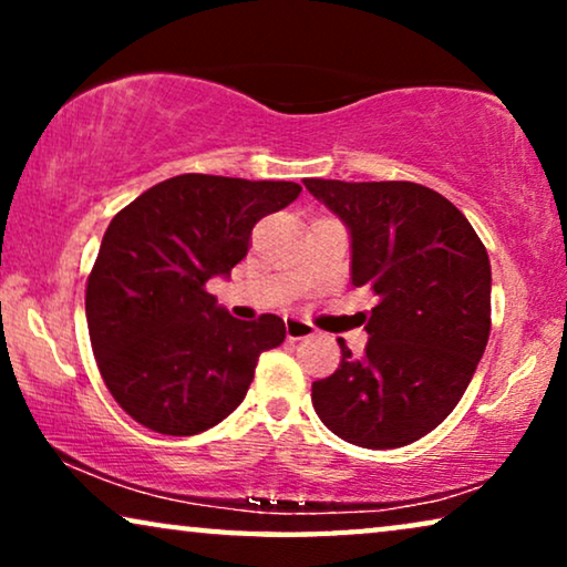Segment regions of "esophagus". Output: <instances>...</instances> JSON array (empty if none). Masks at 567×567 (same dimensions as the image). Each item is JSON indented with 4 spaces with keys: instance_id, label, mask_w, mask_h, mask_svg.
<instances>
[{
    "instance_id": "esophagus-1",
    "label": "esophagus",
    "mask_w": 567,
    "mask_h": 567,
    "mask_svg": "<svg viewBox=\"0 0 567 567\" xmlns=\"http://www.w3.org/2000/svg\"><path fill=\"white\" fill-rule=\"evenodd\" d=\"M315 324L301 320V317H286V336L289 340H305V338H312L315 336Z\"/></svg>"
}]
</instances>
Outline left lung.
<instances>
[{
    "instance_id": "8db88e82",
    "label": "left lung",
    "mask_w": 567,
    "mask_h": 567,
    "mask_svg": "<svg viewBox=\"0 0 567 567\" xmlns=\"http://www.w3.org/2000/svg\"><path fill=\"white\" fill-rule=\"evenodd\" d=\"M351 231V281L371 286L361 359L338 340L336 374L312 384L320 421L348 444L398 449L456 408L491 336V260L452 200L408 181L307 177Z\"/></svg>"
}]
</instances>
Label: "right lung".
<instances>
[{"label": "right lung", "mask_w": 567, "mask_h": 567, "mask_svg": "<svg viewBox=\"0 0 567 567\" xmlns=\"http://www.w3.org/2000/svg\"><path fill=\"white\" fill-rule=\"evenodd\" d=\"M301 193L286 181L177 175L113 216L87 278V328L115 402L146 429L193 436L245 400L281 317L245 322L206 291L250 250L252 227Z\"/></svg>", "instance_id": "right-lung-1"}]
</instances>
